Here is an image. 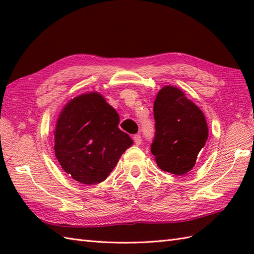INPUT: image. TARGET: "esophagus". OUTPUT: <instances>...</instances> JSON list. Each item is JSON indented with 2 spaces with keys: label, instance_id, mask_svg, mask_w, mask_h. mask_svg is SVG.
Masks as SVG:
<instances>
[{
  "label": "esophagus",
  "instance_id": "34e87169",
  "mask_svg": "<svg viewBox=\"0 0 254 254\" xmlns=\"http://www.w3.org/2000/svg\"><path fill=\"white\" fill-rule=\"evenodd\" d=\"M133 139H134V143H135L136 145H141V143H142V136L139 135V134H135V135L133 136Z\"/></svg>",
  "mask_w": 254,
  "mask_h": 254
}]
</instances>
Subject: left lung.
<instances>
[{
    "instance_id": "1",
    "label": "left lung",
    "mask_w": 254,
    "mask_h": 254,
    "mask_svg": "<svg viewBox=\"0 0 254 254\" xmlns=\"http://www.w3.org/2000/svg\"><path fill=\"white\" fill-rule=\"evenodd\" d=\"M155 137L150 152L161 170L186 175L207 141L204 113L179 88L165 86L154 102Z\"/></svg>"
}]
</instances>
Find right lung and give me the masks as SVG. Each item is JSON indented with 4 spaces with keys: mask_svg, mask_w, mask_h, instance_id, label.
I'll list each match as a JSON object with an SVG mask.
<instances>
[{
    "mask_svg": "<svg viewBox=\"0 0 254 254\" xmlns=\"http://www.w3.org/2000/svg\"><path fill=\"white\" fill-rule=\"evenodd\" d=\"M120 118L98 93L68 101L55 131L56 157L63 170L84 185L102 182L132 146L130 135L118 127Z\"/></svg>",
    "mask_w": 254,
    "mask_h": 254,
    "instance_id": "add662e5",
    "label": "right lung"
}]
</instances>
